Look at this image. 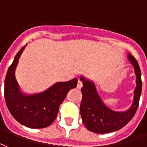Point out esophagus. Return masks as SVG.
I'll return each instance as SVG.
<instances>
[{"mask_svg": "<svg viewBox=\"0 0 147 147\" xmlns=\"http://www.w3.org/2000/svg\"><path fill=\"white\" fill-rule=\"evenodd\" d=\"M83 87V83H82V81H80V80H78V85H77V88H78V89H81V88Z\"/></svg>", "mask_w": 147, "mask_h": 147, "instance_id": "obj_1", "label": "esophagus"}]
</instances>
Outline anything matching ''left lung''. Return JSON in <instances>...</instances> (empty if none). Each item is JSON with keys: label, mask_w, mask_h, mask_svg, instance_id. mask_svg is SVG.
Instances as JSON below:
<instances>
[{"label": "left lung", "mask_w": 147, "mask_h": 147, "mask_svg": "<svg viewBox=\"0 0 147 147\" xmlns=\"http://www.w3.org/2000/svg\"><path fill=\"white\" fill-rule=\"evenodd\" d=\"M128 59L133 66L136 76V87L134 90V100L131 107L124 112L113 111L102 102L98 96L95 84L81 76L83 81L81 88V115L84 125L92 132L98 134L109 133L122 128L132 119L139 107L142 92L141 71L139 63L131 55L128 54Z\"/></svg>", "instance_id": "1"}]
</instances>
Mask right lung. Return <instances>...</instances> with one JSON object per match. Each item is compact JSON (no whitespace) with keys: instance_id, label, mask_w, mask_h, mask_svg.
<instances>
[{"instance_id":"add662e5","label":"right lung","mask_w":147,"mask_h":147,"mask_svg":"<svg viewBox=\"0 0 147 147\" xmlns=\"http://www.w3.org/2000/svg\"><path fill=\"white\" fill-rule=\"evenodd\" d=\"M25 49H20L7 69L5 80V98L7 109L17 121L30 128H46L57 117L59 106L69 90L75 88L78 79L57 82L38 94L26 95L21 92L16 79V68Z\"/></svg>"}]
</instances>
